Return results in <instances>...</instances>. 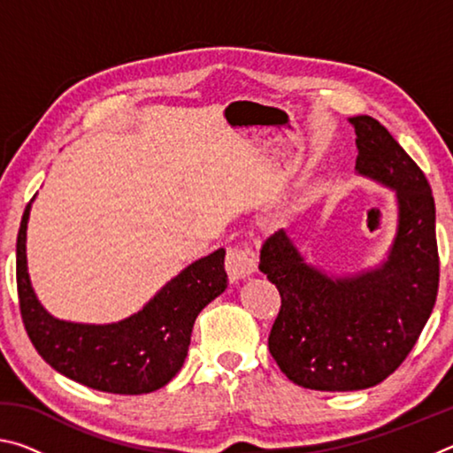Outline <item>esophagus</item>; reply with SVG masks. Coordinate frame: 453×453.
Listing matches in <instances>:
<instances>
[{
  "label": "esophagus",
  "instance_id": "1",
  "mask_svg": "<svg viewBox=\"0 0 453 453\" xmlns=\"http://www.w3.org/2000/svg\"><path fill=\"white\" fill-rule=\"evenodd\" d=\"M256 267H257L256 254L254 250L248 248V245H235V248L227 250L226 272L232 281L250 278V275L256 272Z\"/></svg>",
  "mask_w": 453,
  "mask_h": 453
}]
</instances>
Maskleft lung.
<instances>
[{
	"instance_id": "1",
	"label": "left lung",
	"mask_w": 453,
	"mask_h": 453,
	"mask_svg": "<svg viewBox=\"0 0 453 453\" xmlns=\"http://www.w3.org/2000/svg\"><path fill=\"white\" fill-rule=\"evenodd\" d=\"M349 124L357 173L397 197L388 257L373 270L332 278L305 262L286 229L259 251V272L281 296L270 354L288 380L319 392L365 389L394 373L432 316L440 283L435 203L424 172L378 119L356 116Z\"/></svg>"
}]
</instances>
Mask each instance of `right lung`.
<instances>
[{"mask_svg": "<svg viewBox=\"0 0 453 453\" xmlns=\"http://www.w3.org/2000/svg\"><path fill=\"white\" fill-rule=\"evenodd\" d=\"M27 203L18 234V296L26 332L45 362L91 389L140 395L164 388L186 362L197 313L224 294L226 250L197 259L118 324H73L53 318L37 300L27 273Z\"/></svg>", "mask_w": 453, "mask_h": 453, "instance_id": "right-lung-1", "label": "right lung"}]
</instances>
